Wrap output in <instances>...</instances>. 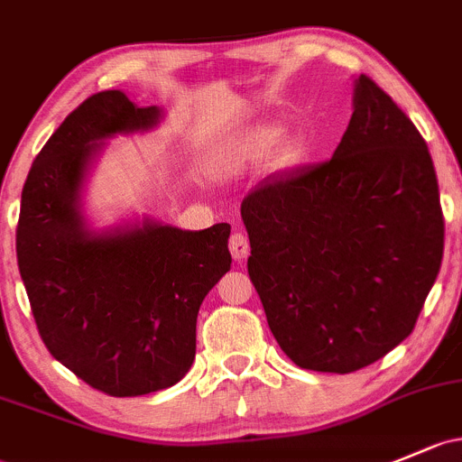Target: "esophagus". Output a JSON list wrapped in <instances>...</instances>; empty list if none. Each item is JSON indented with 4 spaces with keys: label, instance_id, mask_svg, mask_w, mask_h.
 Returning a JSON list of instances; mask_svg holds the SVG:
<instances>
[{
    "label": "esophagus",
    "instance_id": "obj_1",
    "mask_svg": "<svg viewBox=\"0 0 462 462\" xmlns=\"http://www.w3.org/2000/svg\"><path fill=\"white\" fill-rule=\"evenodd\" d=\"M230 252L236 261H244L247 254H250V244H247V236L241 235V232H235L230 236Z\"/></svg>",
    "mask_w": 462,
    "mask_h": 462
}]
</instances>
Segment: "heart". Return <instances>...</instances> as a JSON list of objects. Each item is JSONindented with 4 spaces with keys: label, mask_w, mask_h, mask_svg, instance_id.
I'll use <instances>...</instances> for the list:
<instances>
[{
    "label": "heart",
    "mask_w": 462,
    "mask_h": 462,
    "mask_svg": "<svg viewBox=\"0 0 462 462\" xmlns=\"http://www.w3.org/2000/svg\"><path fill=\"white\" fill-rule=\"evenodd\" d=\"M281 139H283V128H279V125H263V128H259L254 134H250V137L235 150L232 162H259V159L274 152V148L279 145Z\"/></svg>",
    "instance_id": "b5f03b06"
}]
</instances>
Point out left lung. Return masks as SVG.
I'll use <instances>...</instances> for the list:
<instances>
[{"label":"left lung","instance_id":"obj_1","mask_svg":"<svg viewBox=\"0 0 462 462\" xmlns=\"http://www.w3.org/2000/svg\"><path fill=\"white\" fill-rule=\"evenodd\" d=\"M352 108L329 162L272 174L241 203L272 334L314 372H356L405 341L443 261L425 139L370 77Z\"/></svg>","mask_w":462,"mask_h":462}]
</instances>
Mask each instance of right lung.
Listing matches in <instances>:
<instances>
[{"instance_id":"add662e5","label":"right lung","mask_w":462,"mask_h":462,"mask_svg":"<svg viewBox=\"0 0 462 462\" xmlns=\"http://www.w3.org/2000/svg\"><path fill=\"white\" fill-rule=\"evenodd\" d=\"M162 119V108H139L121 90L97 92L48 139L22 190L17 265L42 341L110 396H143L186 376L199 308L232 263L227 223H88L84 188L106 142Z\"/></svg>"}]
</instances>
